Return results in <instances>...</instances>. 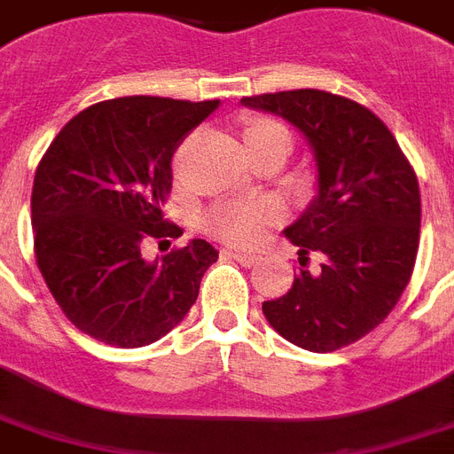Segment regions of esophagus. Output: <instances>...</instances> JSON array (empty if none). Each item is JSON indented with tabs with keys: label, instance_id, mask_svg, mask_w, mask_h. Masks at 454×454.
Segmentation results:
<instances>
[{
	"label": "esophagus",
	"instance_id": "obj_1",
	"mask_svg": "<svg viewBox=\"0 0 454 454\" xmlns=\"http://www.w3.org/2000/svg\"><path fill=\"white\" fill-rule=\"evenodd\" d=\"M226 254L231 259L238 261V263L247 265V268H249V265H256L261 261V256H256V254L252 252H242V249H226Z\"/></svg>",
	"mask_w": 454,
	"mask_h": 454
}]
</instances>
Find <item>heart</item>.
Returning <instances> with one entry per match:
<instances>
[{
  "label": "heart",
  "mask_w": 454,
  "mask_h": 454,
  "mask_svg": "<svg viewBox=\"0 0 454 454\" xmlns=\"http://www.w3.org/2000/svg\"><path fill=\"white\" fill-rule=\"evenodd\" d=\"M279 132H289L279 123L270 119H256L247 125L245 139L270 137ZM282 205L272 198H261V200H223L216 202L215 207L205 212V228L216 238L235 242V245H252L261 238L265 226H270L275 221L282 219Z\"/></svg>",
  "instance_id": "heart-1"
}]
</instances>
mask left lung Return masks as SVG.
Instances as JSON below:
<instances>
[{"label":"left lung","instance_id":"obj_1","mask_svg":"<svg viewBox=\"0 0 454 454\" xmlns=\"http://www.w3.org/2000/svg\"><path fill=\"white\" fill-rule=\"evenodd\" d=\"M239 102L296 125L317 163L315 200L285 228L301 268L285 296L265 301V319L310 352L348 348L385 322L411 282L422 216L415 169L355 99L301 88Z\"/></svg>","mask_w":454,"mask_h":454}]
</instances>
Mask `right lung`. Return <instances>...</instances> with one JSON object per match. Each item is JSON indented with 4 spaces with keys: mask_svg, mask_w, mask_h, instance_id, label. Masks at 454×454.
<instances>
[{
    "mask_svg": "<svg viewBox=\"0 0 454 454\" xmlns=\"http://www.w3.org/2000/svg\"><path fill=\"white\" fill-rule=\"evenodd\" d=\"M219 99L132 95L76 114L51 142L32 186L35 256L79 331L114 348H144L182 322L219 252L191 239L156 261L149 238H179L160 205L172 156Z\"/></svg>",
    "mask_w": 454,
    "mask_h": 454,
    "instance_id": "add662e5",
    "label": "right lung"
}]
</instances>
